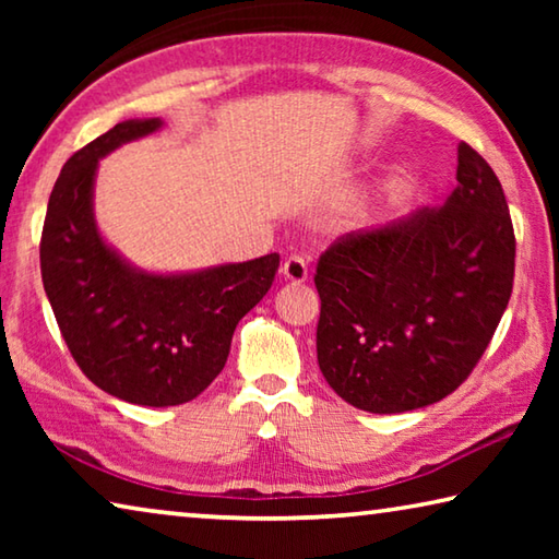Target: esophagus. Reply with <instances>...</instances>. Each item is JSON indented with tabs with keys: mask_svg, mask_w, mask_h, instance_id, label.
I'll use <instances>...</instances> for the list:
<instances>
[{
	"mask_svg": "<svg viewBox=\"0 0 559 559\" xmlns=\"http://www.w3.org/2000/svg\"><path fill=\"white\" fill-rule=\"evenodd\" d=\"M281 276L288 283H306L308 281V261L302 257H288L281 263Z\"/></svg>",
	"mask_w": 559,
	"mask_h": 559,
	"instance_id": "1",
	"label": "esophagus"
}]
</instances>
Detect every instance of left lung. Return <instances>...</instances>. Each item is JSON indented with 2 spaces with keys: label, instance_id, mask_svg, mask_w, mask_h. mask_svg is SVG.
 Wrapping results in <instances>:
<instances>
[{
  "label": "left lung",
  "instance_id": "left-lung-1",
  "mask_svg": "<svg viewBox=\"0 0 559 559\" xmlns=\"http://www.w3.org/2000/svg\"><path fill=\"white\" fill-rule=\"evenodd\" d=\"M441 206L340 236L320 253L318 365L347 404L419 409L468 380L503 318L515 231L490 165L459 143Z\"/></svg>",
  "mask_w": 559,
  "mask_h": 559
}]
</instances>
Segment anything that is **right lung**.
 Returning a JSON list of instances; mask_svg holds the SVG:
<instances>
[{
	"mask_svg": "<svg viewBox=\"0 0 559 559\" xmlns=\"http://www.w3.org/2000/svg\"><path fill=\"white\" fill-rule=\"evenodd\" d=\"M163 122L126 120L63 165L39 257L56 323L75 365L103 392L143 406L194 400L224 370L239 320L266 296L281 257L153 276L130 269L93 222V177L110 150Z\"/></svg>",
	"mask_w": 559,
	"mask_h": 559,
	"instance_id": "1",
	"label": "right lung"
}]
</instances>
